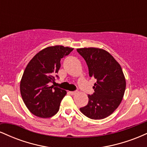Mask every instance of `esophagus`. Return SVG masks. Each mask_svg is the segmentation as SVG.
Segmentation results:
<instances>
[{
    "label": "esophagus",
    "mask_w": 147,
    "mask_h": 147,
    "mask_svg": "<svg viewBox=\"0 0 147 147\" xmlns=\"http://www.w3.org/2000/svg\"><path fill=\"white\" fill-rule=\"evenodd\" d=\"M70 93L72 95H75L77 93V91H71V92H70Z\"/></svg>",
    "instance_id": "1"
}]
</instances>
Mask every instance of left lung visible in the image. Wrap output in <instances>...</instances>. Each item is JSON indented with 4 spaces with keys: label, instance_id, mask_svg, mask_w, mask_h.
<instances>
[{
    "label": "left lung",
    "instance_id": "left-lung-1",
    "mask_svg": "<svg viewBox=\"0 0 147 147\" xmlns=\"http://www.w3.org/2000/svg\"><path fill=\"white\" fill-rule=\"evenodd\" d=\"M77 51L85 59L89 76L97 79L95 92L80 111L92 119H102L114 112L122 102L126 89L122 69L109 52L101 48H84Z\"/></svg>",
    "mask_w": 147,
    "mask_h": 147
}]
</instances>
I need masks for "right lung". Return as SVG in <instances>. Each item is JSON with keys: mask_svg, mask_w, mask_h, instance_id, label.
Returning a JSON list of instances; mask_svg holds the SVG:
<instances>
[{"mask_svg": "<svg viewBox=\"0 0 147 147\" xmlns=\"http://www.w3.org/2000/svg\"><path fill=\"white\" fill-rule=\"evenodd\" d=\"M74 48L55 45L36 54L27 65L20 83V91L25 106L33 115L41 118L51 117L59 110L66 91L50 86L58 73L61 59ZM57 77V75H56Z\"/></svg>", "mask_w": 147, "mask_h": 147, "instance_id": "obj_1", "label": "right lung"}]
</instances>
